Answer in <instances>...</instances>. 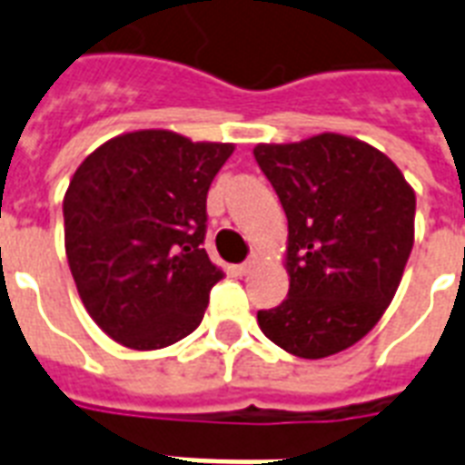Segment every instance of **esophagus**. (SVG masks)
<instances>
[{
    "mask_svg": "<svg viewBox=\"0 0 465 465\" xmlns=\"http://www.w3.org/2000/svg\"><path fill=\"white\" fill-rule=\"evenodd\" d=\"M258 262H261V255L258 253H253L251 255V258H248L246 262H241V265H236V275H248V272H251V270L255 268V265H258Z\"/></svg>",
    "mask_w": 465,
    "mask_h": 465,
    "instance_id": "1",
    "label": "esophagus"
}]
</instances>
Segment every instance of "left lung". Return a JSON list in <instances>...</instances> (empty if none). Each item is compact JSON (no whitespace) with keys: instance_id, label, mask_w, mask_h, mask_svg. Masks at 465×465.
I'll return each mask as SVG.
<instances>
[{"instance_id":"obj_1","label":"left lung","mask_w":465,"mask_h":465,"mask_svg":"<svg viewBox=\"0 0 465 465\" xmlns=\"http://www.w3.org/2000/svg\"><path fill=\"white\" fill-rule=\"evenodd\" d=\"M253 156L290 226V292L258 311V325L304 360L342 352L396 294L415 239V193L389 156L345 134L258 144Z\"/></svg>"}]
</instances>
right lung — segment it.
<instances>
[{
  "instance_id": "obj_1",
  "label": "right lung",
  "mask_w": 465,
  "mask_h": 465,
  "mask_svg": "<svg viewBox=\"0 0 465 465\" xmlns=\"http://www.w3.org/2000/svg\"><path fill=\"white\" fill-rule=\"evenodd\" d=\"M233 144L120 134L64 193V251L89 316L115 342L161 350L195 331L224 272L203 248L207 190Z\"/></svg>"
}]
</instances>
